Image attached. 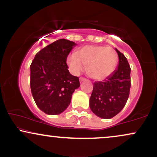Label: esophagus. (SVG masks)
<instances>
[{"instance_id": "1", "label": "esophagus", "mask_w": 157, "mask_h": 157, "mask_svg": "<svg viewBox=\"0 0 157 157\" xmlns=\"http://www.w3.org/2000/svg\"><path fill=\"white\" fill-rule=\"evenodd\" d=\"M86 80V79L85 78H83V77H80V78H79V81H80V83L83 82V81H84Z\"/></svg>"}]
</instances>
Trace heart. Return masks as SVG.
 <instances>
[{"mask_svg":"<svg viewBox=\"0 0 157 157\" xmlns=\"http://www.w3.org/2000/svg\"><path fill=\"white\" fill-rule=\"evenodd\" d=\"M118 55L111 47L88 45L81 48L76 53L68 56L66 63L70 71L78 75L85 69L94 80H103L112 74L117 66Z\"/></svg>","mask_w":157,"mask_h":157,"instance_id":"1","label":"heart"}]
</instances>
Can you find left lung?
I'll return each mask as SVG.
<instances>
[{"label": "left lung", "mask_w": 157, "mask_h": 157, "mask_svg": "<svg viewBox=\"0 0 157 157\" xmlns=\"http://www.w3.org/2000/svg\"><path fill=\"white\" fill-rule=\"evenodd\" d=\"M119 56L117 68L103 81L94 83L90 97V109L101 119L117 115L127 101L131 87V68L123 53L115 48Z\"/></svg>", "instance_id": "obj_1"}]
</instances>
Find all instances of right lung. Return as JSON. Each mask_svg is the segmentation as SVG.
Segmentation results:
<instances>
[{
    "instance_id": "obj_1",
    "label": "right lung",
    "mask_w": 157,
    "mask_h": 157,
    "mask_svg": "<svg viewBox=\"0 0 157 157\" xmlns=\"http://www.w3.org/2000/svg\"><path fill=\"white\" fill-rule=\"evenodd\" d=\"M76 44L59 39L36 53L30 66L31 89L36 105L48 115H58L69 106L80 86L78 77L68 70L66 59Z\"/></svg>"
}]
</instances>
